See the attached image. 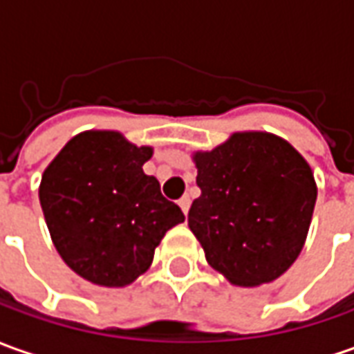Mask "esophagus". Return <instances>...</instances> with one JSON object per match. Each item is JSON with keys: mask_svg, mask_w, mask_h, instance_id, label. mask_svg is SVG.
Here are the masks:
<instances>
[{"mask_svg": "<svg viewBox=\"0 0 354 354\" xmlns=\"http://www.w3.org/2000/svg\"><path fill=\"white\" fill-rule=\"evenodd\" d=\"M178 205H180V209L184 211V215H187V211H189V205H192V199H189V196H184L178 199Z\"/></svg>", "mask_w": 354, "mask_h": 354, "instance_id": "34e87169", "label": "esophagus"}]
</instances>
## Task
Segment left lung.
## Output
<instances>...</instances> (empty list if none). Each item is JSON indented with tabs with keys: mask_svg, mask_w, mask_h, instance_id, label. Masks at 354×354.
Wrapping results in <instances>:
<instances>
[{
	"mask_svg": "<svg viewBox=\"0 0 354 354\" xmlns=\"http://www.w3.org/2000/svg\"><path fill=\"white\" fill-rule=\"evenodd\" d=\"M201 196L187 213L211 268L238 287L271 283L287 271L308 234L316 205L310 165L285 139L232 133L196 153Z\"/></svg>",
	"mask_w": 354,
	"mask_h": 354,
	"instance_id": "1",
	"label": "left lung"
}]
</instances>
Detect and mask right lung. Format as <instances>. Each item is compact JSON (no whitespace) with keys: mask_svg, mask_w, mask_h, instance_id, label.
I'll return each instance as SVG.
<instances>
[{"mask_svg":"<svg viewBox=\"0 0 354 354\" xmlns=\"http://www.w3.org/2000/svg\"><path fill=\"white\" fill-rule=\"evenodd\" d=\"M151 147L118 131H85L48 165L40 205L54 246L69 268L100 287H126L153 263L167 230L184 221L143 165Z\"/></svg>","mask_w":354,"mask_h":354,"instance_id":"right-lung-1","label":"right lung"}]
</instances>
